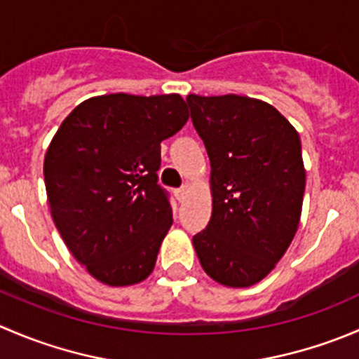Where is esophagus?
Masks as SVG:
<instances>
[{"instance_id": "1", "label": "esophagus", "mask_w": 359, "mask_h": 359, "mask_svg": "<svg viewBox=\"0 0 359 359\" xmlns=\"http://www.w3.org/2000/svg\"><path fill=\"white\" fill-rule=\"evenodd\" d=\"M186 196H187V186H182V187H179V189H175L177 200L184 201V200H186Z\"/></svg>"}]
</instances>
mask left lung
Segmentation results:
<instances>
[{"mask_svg":"<svg viewBox=\"0 0 359 359\" xmlns=\"http://www.w3.org/2000/svg\"><path fill=\"white\" fill-rule=\"evenodd\" d=\"M210 158L213 208L193 238L217 283H259L290 247L302 212L306 170L299 133L271 104L241 95H187Z\"/></svg>","mask_w":359,"mask_h":359,"instance_id":"left-lung-1","label":"left lung"}]
</instances>
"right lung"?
<instances>
[{
	"label": "right lung",
	"mask_w": 359,
	"mask_h": 359,
	"mask_svg": "<svg viewBox=\"0 0 359 359\" xmlns=\"http://www.w3.org/2000/svg\"><path fill=\"white\" fill-rule=\"evenodd\" d=\"M187 119L177 93H109L74 107L50 142L43 173L53 222L100 283L128 287L153 273L173 222L158 184L161 142Z\"/></svg>",
	"instance_id": "obj_1"
}]
</instances>
